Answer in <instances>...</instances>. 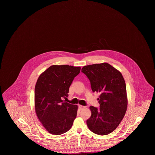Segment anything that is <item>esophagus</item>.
<instances>
[{
    "label": "esophagus",
    "mask_w": 155,
    "mask_h": 155,
    "mask_svg": "<svg viewBox=\"0 0 155 155\" xmlns=\"http://www.w3.org/2000/svg\"><path fill=\"white\" fill-rule=\"evenodd\" d=\"M78 107H79V109H80V110H82V109H85V108H86V106H82V105H79V106H78Z\"/></svg>",
    "instance_id": "esophagus-1"
}]
</instances>
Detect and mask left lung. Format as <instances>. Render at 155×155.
Returning a JSON list of instances; mask_svg holds the SVG:
<instances>
[{
	"instance_id": "1",
	"label": "left lung",
	"mask_w": 155,
	"mask_h": 155,
	"mask_svg": "<svg viewBox=\"0 0 155 155\" xmlns=\"http://www.w3.org/2000/svg\"><path fill=\"white\" fill-rule=\"evenodd\" d=\"M81 71L88 78L94 92L99 93L100 107H89L91 116L87 120L89 129L105 135L120 124L127 109L124 79L121 73L107 63L83 67Z\"/></svg>"
}]
</instances>
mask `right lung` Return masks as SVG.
<instances>
[{
  "label": "right lung",
  "instance_id": "right-lung-1",
  "mask_svg": "<svg viewBox=\"0 0 155 155\" xmlns=\"http://www.w3.org/2000/svg\"><path fill=\"white\" fill-rule=\"evenodd\" d=\"M80 67L53 65L41 74L35 87V109L45 128L53 135L66 133L77 116L78 106L64 102Z\"/></svg>",
  "mask_w": 155,
  "mask_h": 155
}]
</instances>
